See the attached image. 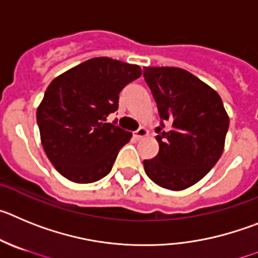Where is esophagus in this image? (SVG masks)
<instances>
[{"mask_svg": "<svg viewBox=\"0 0 258 258\" xmlns=\"http://www.w3.org/2000/svg\"><path fill=\"white\" fill-rule=\"evenodd\" d=\"M146 135H148V131H146L144 127H140V128L138 130V131H135L134 132V138L136 139V140H140V139L145 138Z\"/></svg>", "mask_w": 258, "mask_h": 258, "instance_id": "esophagus-1", "label": "esophagus"}]
</instances>
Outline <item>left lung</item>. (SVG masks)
Masks as SVG:
<instances>
[{"label": "left lung", "instance_id": "8db88e82", "mask_svg": "<svg viewBox=\"0 0 258 258\" xmlns=\"http://www.w3.org/2000/svg\"><path fill=\"white\" fill-rule=\"evenodd\" d=\"M161 117L155 128L159 152L144 161L148 177L168 190H184L211 171L224 152L229 117L221 97L189 72L144 68ZM168 121L171 127L164 130Z\"/></svg>", "mask_w": 258, "mask_h": 258}]
</instances>
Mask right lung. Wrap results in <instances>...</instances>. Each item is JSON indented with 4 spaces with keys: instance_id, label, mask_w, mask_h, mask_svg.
I'll return each instance as SVG.
<instances>
[{
    "instance_id": "add662e5",
    "label": "right lung",
    "mask_w": 258,
    "mask_h": 258,
    "mask_svg": "<svg viewBox=\"0 0 258 258\" xmlns=\"http://www.w3.org/2000/svg\"><path fill=\"white\" fill-rule=\"evenodd\" d=\"M141 76V68L110 57H94L60 74L37 109L41 141L57 172L90 184L112 171L132 134L106 117L118 109L119 92Z\"/></svg>"
}]
</instances>
